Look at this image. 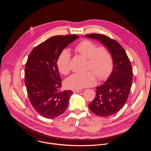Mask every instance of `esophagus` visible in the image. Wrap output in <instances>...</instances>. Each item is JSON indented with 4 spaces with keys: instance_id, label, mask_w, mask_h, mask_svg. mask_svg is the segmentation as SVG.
<instances>
[{
    "instance_id": "esophagus-1",
    "label": "esophagus",
    "mask_w": 151,
    "mask_h": 151,
    "mask_svg": "<svg viewBox=\"0 0 151 151\" xmlns=\"http://www.w3.org/2000/svg\"><path fill=\"white\" fill-rule=\"evenodd\" d=\"M82 91H83V90H73V92L74 93H79L82 92Z\"/></svg>"
}]
</instances>
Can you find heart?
I'll return each instance as SVG.
<instances>
[{"label":"heart","instance_id":"obj_1","mask_svg":"<svg viewBox=\"0 0 151 151\" xmlns=\"http://www.w3.org/2000/svg\"><path fill=\"white\" fill-rule=\"evenodd\" d=\"M75 50L88 59L87 70H91L85 74H73L64 81V85L69 89L80 90L96 84L95 75L99 80H104L109 76L113 67V60L111 51L105 47H98L92 40L85 39L75 47ZM71 55L69 50H63L58 57L57 66L63 75L70 71Z\"/></svg>","mask_w":151,"mask_h":151}]
</instances>
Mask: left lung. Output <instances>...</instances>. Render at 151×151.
I'll return each mask as SVG.
<instances>
[{
    "mask_svg": "<svg viewBox=\"0 0 151 151\" xmlns=\"http://www.w3.org/2000/svg\"><path fill=\"white\" fill-rule=\"evenodd\" d=\"M84 37L99 41L111 52L113 70L106 82L96 87V97L88 106L97 116L112 115L122 108L130 92L133 79L130 61L117 41L101 34L93 33Z\"/></svg>",
    "mask_w": 151,
    "mask_h": 151,
    "instance_id": "1",
    "label": "left lung"
}]
</instances>
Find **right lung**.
I'll return each mask as SVG.
<instances>
[{
	"label": "right lung",
	"instance_id": "obj_1",
	"mask_svg": "<svg viewBox=\"0 0 151 151\" xmlns=\"http://www.w3.org/2000/svg\"><path fill=\"white\" fill-rule=\"evenodd\" d=\"M79 36H55L34 48L26 64L25 84L30 101L42 116L51 119L67 109L73 94L71 90L59 91L62 79L57 66L60 52Z\"/></svg>",
	"mask_w": 151,
	"mask_h": 151
}]
</instances>
